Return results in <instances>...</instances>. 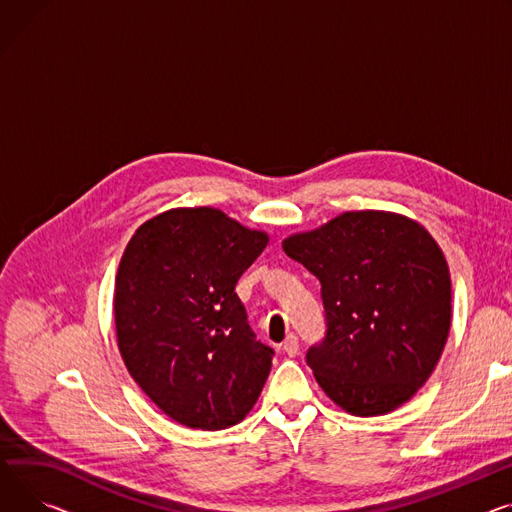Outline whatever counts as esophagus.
<instances>
[{
    "label": "esophagus",
    "mask_w": 512,
    "mask_h": 512,
    "mask_svg": "<svg viewBox=\"0 0 512 512\" xmlns=\"http://www.w3.org/2000/svg\"><path fill=\"white\" fill-rule=\"evenodd\" d=\"M298 350H300V342H298V337L292 333V335H288V337H286V342H284V352H286L288 356H296V354H298Z\"/></svg>",
    "instance_id": "esophagus-1"
}]
</instances>
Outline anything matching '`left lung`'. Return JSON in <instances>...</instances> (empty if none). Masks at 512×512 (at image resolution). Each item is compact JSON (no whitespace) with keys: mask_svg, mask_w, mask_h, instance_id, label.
I'll list each match as a JSON object with an SVG mask.
<instances>
[{"mask_svg":"<svg viewBox=\"0 0 512 512\" xmlns=\"http://www.w3.org/2000/svg\"><path fill=\"white\" fill-rule=\"evenodd\" d=\"M321 282L325 337L306 352L321 389L354 416H381L428 381L451 329V276L434 238L389 212H346L288 236Z\"/></svg>","mask_w":512,"mask_h":512,"instance_id":"obj_1","label":"left lung"}]
</instances>
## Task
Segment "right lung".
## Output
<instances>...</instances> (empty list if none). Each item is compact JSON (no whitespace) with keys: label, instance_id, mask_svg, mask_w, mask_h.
I'll return each instance as SVG.
<instances>
[{"label":"right lung","instance_id":"add662e5","mask_svg":"<svg viewBox=\"0 0 512 512\" xmlns=\"http://www.w3.org/2000/svg\"><path fill=\"white\" fill-rule=\"evenodd\" d=\"M269 236L216 208H177L142 224L115 280L123 362L187 428L224 430L255 405L274 348L255 337L234 286Z\"/></svg>","mask_w":512,"mask_h":512}]
</instances>
